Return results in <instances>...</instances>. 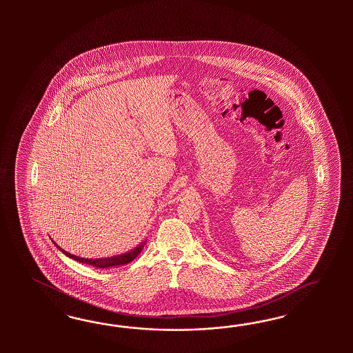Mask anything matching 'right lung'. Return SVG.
<instances>
[{
    "label": "right lung",
    "mask_w": 353,
    "mask_h": 353,
    "mask_svg": "<svg viewBox=\"0 0 353 353\" xmlns=\"http://www.w3.org/2000/svg\"><path fill=\"white\" fill-rule=\"evenodd\" d=\"M57 246V245H55ZM145 246V242H142L139 246L136 247L134 250H132L128 254H124V255H119V256L107 257V259H84V257H77L75 255H71L70 252L64 251L61 247H58L62 252H63L65 256L71 257L79 263H84V264H89L92 267L94 268H111L118 267V265H124V264H128L130 261H133L136 257L139 256L142 251V248Z\"/></svg>",
    "instance_id": "right-lung-1"
}]
</instances>
